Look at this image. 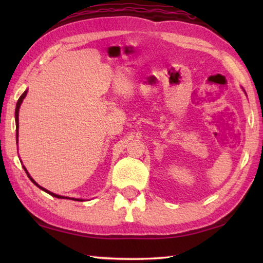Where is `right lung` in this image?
I'll return each mask as SVG.
<instances>
[{"label": "right lung", "instance_id": "obj_1", "mask_svg": "<svg viewBox=\"0 0 263 263\" xmlns=\"http://www.w3.org/2000/svg\"><path fill=\"white\" fill-rule=\"evenodd\" d=\"M26 92H28V90H25L23 94L21 95V97L18 99V101H17V104H16V110H15V119H16V140L18 141V112H20V108H21V104H22V102H23V100H24V97L26 96ZM23 168H24V171H25V173L26 174H28V176H29V179L33 182V183L38 186L39 189H42V190H44L45 191V193H47V194H50L51 196H53V197H57V198H68V199H74V201H83V199H80V198H69V197H65V196H60V195H57V194H53V193H51V191H48V190H46L45 188H43V186H41L39 185L37 182H35L32 177L30 176V174L28 173V171H26L25 169V167L23 166Z\"/></svg>", "mask_w": 263, "mask_h": 263}]
</instances>
